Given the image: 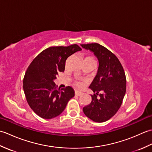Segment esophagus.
<instances>
[{
	"instance_id": "obj_1",
	"label": "esophagus",
	"mask_w": 152,
	"mask_h": 152,
	"mask_svg": "<svg viewBox=\"0 0 152 152\" xmlns=\"http://www.w3.org/2000/svg\"><path fill=\"white\" fill-rule=\"evenodd\" d=\"M82 94V93L81 91H75V95L76 96H80Z\"/></svg>"
}]
</instances>
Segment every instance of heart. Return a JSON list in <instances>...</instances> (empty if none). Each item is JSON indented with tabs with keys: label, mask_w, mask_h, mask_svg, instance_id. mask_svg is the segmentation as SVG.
<instances>
[{
	"label": "heart",
	"mask_w": 152,
	"mask_h": 152,
	"mask_svg": "<svg viewBox=\"0 0 152 152\" xmlns=\"http://www.w3.org/2000/svg\"><path fill=\"white\" fill-rule=\"evenodd\" d=\"M86 59H93V60H94V59H93L92 57H86ZM76 85V86H77V87H78V88H80V87H82V83L81 82H77Z\"/></svg>",
	"instance_id": "obj_1"
}]
</instances>
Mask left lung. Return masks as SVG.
<instances>
[{
  "label": "left lung",
  "instance_id": "obj_1",
  "mask_svg": "<svg viewBox=\"0 0 152 152\" xmlns=\"http://www.w3.org/2000/svg\"><path fill=\"white\" fill-rule=\"evenodd\" d=\"M81 46L93 52L99 64L96 75L89 87L94 95L83 111L93 121L104 122L116 114L124 98L126 77L124 68L114 53L99 44H81Z\"/></svg>",
  "mask_w": 152,
  "mask_h": 152
}]
</instances>
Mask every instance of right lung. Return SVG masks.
I'll use <instances>...</instances> for the list:
<instances>
[{
  "label": "right lung",
  "mask_w": 152,
  "mask_h": 152,
  "mask_svg": "<svg viewBox=\"0 0 152 152\" xmlns=\"http://www.w3.org/2000/svg\"><path fill=\"white\" fill-rule=\"evenodd\" d=\"M81 50L77 44L50 47L38 54L27 68L23 82L24 93L31 108L42 118L60 115L74 96L72 88L57 89L53 81L58 73L64 72L67 58Z\"/></svg>",
  "instance_id": "obj_1"
}]
</instances>
